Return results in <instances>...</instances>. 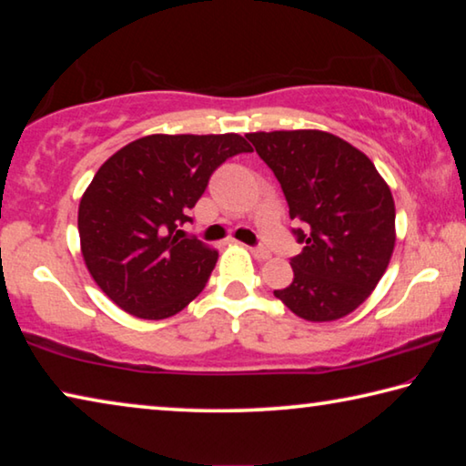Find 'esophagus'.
Returning a JSON list of instances; mask_svg holds the SVG:
<instances>
[{
    "label": "esophagus",
    "instance_id": "34e87169",
    "mask_svg": "<svg viewBox=\"0 0 466 466\" xmlns=\"http://www.w3.org/2000/svg\"><path fill=\"white\" fill-rule=\"evenodd\" d=\"M249 252H252L256 260H268L270 258V252L267 248H249Z\"/></svg>",
    "mask_w": 466,
    "mask_h": 466
}]
</instances>
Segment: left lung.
<instances>
[{
  "label": "left lung",
  "mask_w": 466,
  "mask_h": 466,
  "mask_svg": "<svg viewBox=\"0 0 466 466\" xmlns=\"http://www.w3.org/2000/svg\"><path fill=\"white\" fill-rule=\"evenodd\" d=\"M246 137L281 183L302 252L293 281L275 298L296 317L329 323L354 312L388 268L396 246L390 185L367 154L317 128L258 131Z\"/></svg>",
  "instance_id": "obj_1"
}]
</instances>
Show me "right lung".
Segmentation results:
<instances>
[{"mask_svg":"<svg viewBox=\"0 0 466 466\" xmlns=\"http://www.w3.org/2000/svg\"><path fill=\"white\" fill-rule=\"evenodd\" d=\"M252 152L238 133L147 135L112 154L78 204L81 254L93 281L120 310L162 320L208 283L218 249L183 239L210 175Z\"/></svg>","mask_w":466,"mask_h":466,"instance_id":"obj_1","label":"right lung"}]
</instances>
